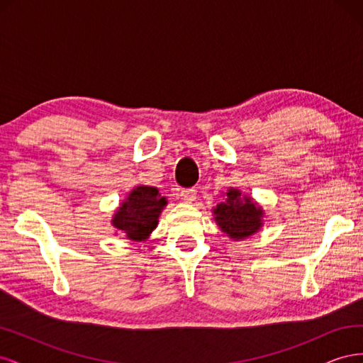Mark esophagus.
Instances as JSON below:
<instances>
[{
    "mask_svg": "<svg viewBox=\"0 0 363 363\" xmlns=\"http://www.w3.org/2000/svg\"><path fill=\"white\" fill-rule=\"evenodd\" d=\"M180 196H182V200L184 203H192L196 199V191L194 188H191V189H182L180 191Z\"/></svg>",
    "mask_w": 363,
    "mask_h": 363,
    "instance_id": "34e87169",
    "label": "esophagus"
}]
</instances>
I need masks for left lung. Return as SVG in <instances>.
Segmentation results:
<instances>
[{
    "instance_id": "obj_1",
    "label": "left lung",
    "mask_w": 363,
    "mask_h": 363,
    "mask_svg": "<svg viewBox=\"0 0 363 363\" xmlns=\"http://www.w3.org/2000/svg\"><path fill=\"white\" fill-rule=\"evenodd\" d=\"M215 219L223 232L233 238L242 239L255 235L262 227V208L251 201L248 196L240 199V192L230 189L225 203H219L213 208Z\"/></svg>"
}]
</instances>
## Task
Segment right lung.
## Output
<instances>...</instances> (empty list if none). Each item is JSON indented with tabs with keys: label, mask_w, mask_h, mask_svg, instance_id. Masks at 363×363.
Wrapping results in <instances>:
<instances>
[{
	"label": "right lung",
	"mask_w": 363,
	"mask_h": 363,
	"mask_svg": "<svg viewBox=\"0 0 363 363\" xmlns=\"http://www.w3.org/2000/svg\"><path fill=\"white\" fill-rule=\"evenodd\" d=\"M167 199L152 186H138L115 213L113 225L125 233L128 239L144 240L157 225Z\"/></svg>",
	"instance_id": "1"
}]
</instances>
